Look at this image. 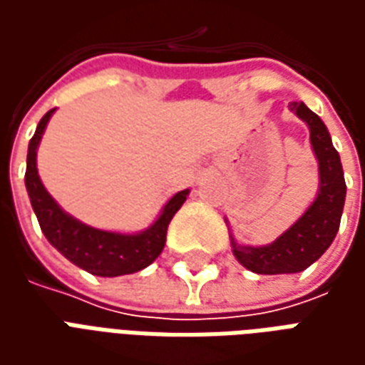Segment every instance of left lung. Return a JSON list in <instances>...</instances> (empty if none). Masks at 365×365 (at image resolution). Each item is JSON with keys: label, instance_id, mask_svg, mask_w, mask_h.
Segmentation results:
<instances>
[{"label": "left lung", "instance_id": "1", "mask_svg": "<svg viewBox=\"0 0 365 365\" xmlns=\"http://www.w3.org/2000/svg\"><path fill=\"white\" fill-rule=\"evenodd\" d=\"M289 109L305 120L311 133V144L319 160V193L303 217L272 245L242 246L232 238V254L254 274H297L309 268L332 245L344 209V172L324 123L305 103L293 101Z\"/></svg>", "mask_w": 365, "mask_h": 365}]
</instances>
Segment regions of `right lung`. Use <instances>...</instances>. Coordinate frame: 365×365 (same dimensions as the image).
I'll return each instance as SVG.
<instances>
[{
	"instance_id": "right-lung-1",
	"label": "right lung",
	"mask_w": 365,
	"mask_h": 365,
	"mask_svg": "<svg viewBox=\"0 0 365 365\" xmlns=\"http://www.w3.org/2000/svg\"><path fill=\"white\" fill-rule=\"evenodd\" d=\"M52 113L54 109H51L41 119L35 135L29 143L27 172H25L29 199H31L33 211L46 240L78 268L93 275H101V277L135 274L150 266L164 250L168 225L178 213V209L183 205V201L187 199L190 190L178 191L164 205L154 225L136 235L109 232V230H99L83 225L60 209L58 203L51 197V193L44 190L43 182L38 178L36 148Z\"/></svg>"
}]
</instances>
